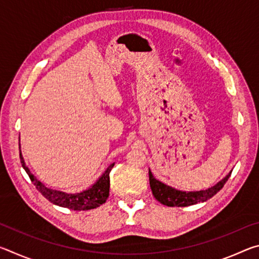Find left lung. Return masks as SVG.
Wrapping results in <instances>:
<instances>
[{
	"label": "left lung",
	"instance_id": "left-lung-1",
	"mask_svg": "<svg viewBox=\"0 0 259 259\" xmlns=\"http://www.w3.org/2000/svg\"><path fill=\"white\" fill-rule=\"evenodd\" d=\"M232 172V171H231ZM231 172L226 175V177L218 182L216 185L207 188V190L201 191H181L176 190L171 186H168L166 184L157 181L154 178L151 170H148V176H150V186L154 198L161 202L162 204L168 205V207H187L199 202H204V201L212 198L214 194L222 190L223 186L225 185L227 179L230 178Z\"/></svg>",
	"mask_w": 259,
	"mask_h": 259
}]
</instances>
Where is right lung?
Masks as SVG:
<instances>
[{
	"label": "right lung",
	"instance_id": "add662e5",
	"mask_svg": "<svg viewBox=\"0 0 259 259\" xmlns=\"http://www.w3.org/2000/svg\"><path fill=\"white\" fill-rule=\"evenodd\" d=\"M19 156L21 165H23L25 171L27 172L30 181L33 182L35 187L37 188V191L40 192L47 200H49L51 203L59 205V207L63 208L78 210V211H80V210L95 209L106 202L109 195V172H111L114 163L109 164L107 166V169L103 172L102 176H100L97 181H96V183L93 184L89 188L77 193H66L63 191L52 190V188L47 187L45 184L41 183L40 181H37L36 177H35L34 175L29 171L27 166H26L24 157L21 155V151Z\"/></svg>",
	"mask_w": 259,
	"mask_h": 259
}]
</instances>
